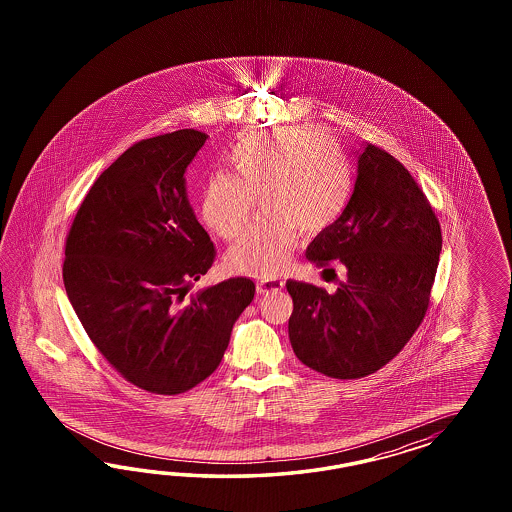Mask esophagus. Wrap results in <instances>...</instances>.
I'll list each match as a JSON object with an SVG mask.
<instances>
[{
    "instance_id": "esophagus-1",
    "label": "esophagus",
    "mask_w": 512,
    "mask_h": 512,
    "mask_svg": "<svg viewBox=\"0 0 512 512\" xmlns=\"http://www.w3.org/2000/svg\"><path fill=\"white\" fill-rule=\"evenodd\" d=\"M283 289V279L263 278L257 281V293L259 295H268V293H276Z\"/></svg>"
}]
</instances>
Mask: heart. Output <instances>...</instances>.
<instances>
[{"label": "heart", "mask_w": 512, "mask_h": 512, "mask_svg": "<svg viewBox=\"0 0 512 512\" xmlns=\"http://www.w3.org/2000/svg\"><path fill=\"white\" fill-rule=\"evenodd\" d=\"M229 174L208 180L202 219L221 238L233 240L259 199L261 223L227 255L233 272L276 276L295 249L298 233L317 236L340 219L353 174L340 144L323 131L300 125L253 133L227 157Z\"/></svg>", "instance_id": "1"}]
</instances>
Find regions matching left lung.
Wrapping results in <instances>:
<instances>
[{"label": "left lung", "instance_id": "1", "mask_svg": "<svg viewBox=\"0 0 512 512\" xmlns=\"http://www.w3.org/2000/svg\"><path fill=\"white\" fill-rule=\"evenodd\" d=\"M441 242L439 219L415 178L366 142L343 214L306 251L321 268L336 259L347 279L334 295L287 281L295 304L289 340L298 360L334 379L381 370L426 315Z\"/></svg>", "mask_w": 512, "mask_h": 512}]
</instances>
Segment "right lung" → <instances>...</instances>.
<instances>
[{
    "label": "right lung",
    "instance_id": "right-lung-1",
    "mask_svg": "<svg viewBox=\"0 0 512 512\" xmlns=\"http://www.w3.org/2000/svg\"><path fill=\"white\" fill-rule=\"evenodd\" d=\"M206 133L135 142L93 182L67 234L63 283L97 351L135 387L182 394L216 372L255 295L231 278L184 302L216 248L186 195Z\"/></svg>",
    "mask_w": 512,
    "mask_h": 512
}]
</instances>
